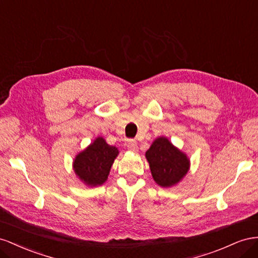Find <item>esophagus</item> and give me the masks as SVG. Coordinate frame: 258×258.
Masks as SVG:
<instances>
[{
    "instance_id": "1",
    "label": "esophagus",
    "mask_w": 258,
    "mask_h": 258,
    "mask_svg": "<svg viewBox=\"0 0 258 258\" xmlns=\"http://www.w3.org/2000/svg\"><path fill=\"white\" fill-rule=\"evenodd\" d=\"M126 146H127V149L128 150H131V151H137V148H138L137 143L135 141H133V139H130V141L126 144Z\"/></svg>"
}]
</instances>
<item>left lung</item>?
I'll list each match as a JSON object with an SVG mask.
<instances>
[{
    "mask_svg": "<svg viewBox=\"0 0 258 258\" xmlns=\"http://www.w3.org/2000/svg\"><path fill=\"white\" fill-rule=\"evenodd\" d=\"M152 177L161 187L176 185L189 170V160L186 154L168 142L165 137H159L146 152Z\"/></svg>",
    "mask_w": 258,
    "mask_h": 258,
    "instance_id": "obj_1",
    "label": "left lung"
}]
</instances>
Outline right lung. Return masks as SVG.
<instances>
[{
	"instance_id": "1",
	"label": "right lung",
	"mask_w": 258,
	"mask_h": 258,
	"mask_svg": "<svg viewBox=\"0 0 258 258\" xmlns=\"http://www.w3.org/2000/svg\"><path fill=\"white\" fill-rule=\"evenodd\" d=\"M119 154L115 147L110 146L102 137L96 138L87 148L80 152L73 167L80 179L88 186L102 185L110 172L114 159Z\"/></svg>"
}]
</instances>
